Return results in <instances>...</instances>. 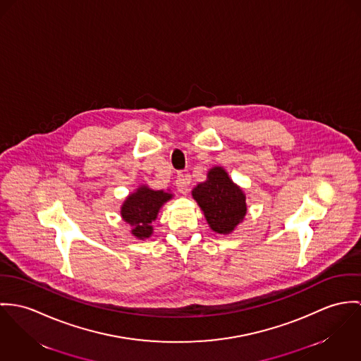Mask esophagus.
Wrapping results in <instances>:
<instances>
[{"label": "esophagus", "instance_id": "1", "mask_svg": "<svg viewBox=\"0 0 361 361\" xmlns=\"http://www.w3.org/2000/svg\"><path fill=\"white\" fill-rule=\"evenodd\" d=\"M188 184H190V178L187 174L184 173H178L177 178H176V187H177V191L183 195H185L188 192Z\"/></svg>", "mask_w": 361, "mask_h": 361}]
</instances>
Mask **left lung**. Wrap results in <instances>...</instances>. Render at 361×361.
<instances>
[{
  "label": "left lung",
  "mask_w": 361,
  "mask_h": 361,
  "mask_svg": "<svg viewBox=\"0 0 361 361\" xmlns=\"http://www.w3.org/2000/svg\"><path fill=\"white\" fill-rule=\"evenodd\" d=\"M192 197L203 210L210 228L219 234L231 233L246 214L242 190L221 167L207 173V180L194 188Z\"/></svg>",
  "instance_id": "8db88e82"
}]
</instances>
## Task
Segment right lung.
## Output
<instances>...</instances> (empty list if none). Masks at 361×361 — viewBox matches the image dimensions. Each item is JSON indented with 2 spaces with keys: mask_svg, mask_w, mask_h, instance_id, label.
Here are the masks:
<instances>
[{
  "mask_svg": "<svg viewBox=\"0 0 361 361\" xmlns=\"http://www.w3.org/2000/svg\"><path fill=\"white\" fill-rule=\"evenodd\" d=\"M170 198L171 194L154 191L145 185L131 194L121 206V217L126 223L133 226V235L140 240L148 238L152 234L151 223L157 219L161 204Z\"/></svg>",
  "mask_w": 361,
  "mask_h": 361,
  "instance_id": "obj_1",
  "label": "right lung"
}]
</instances>
